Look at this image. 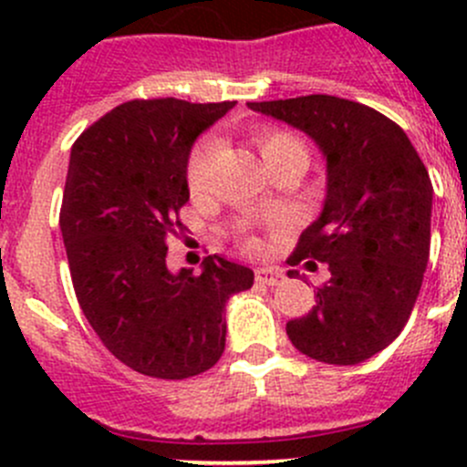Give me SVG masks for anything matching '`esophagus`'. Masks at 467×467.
Wrapping results in <instances>:
<instances>
[{"label":"esophagus","mask_w":467,"mask_h":467,"mask_svg":"<svg viewBox=\"0 0 467 467\" xmlns=\"http://www.w3.org/2000/svg\"><path fill=\"white\" fill-rule=\"evenodd\" d=\"M255 280L260 282V285H268V286H275L277 282L282 280V273L277 271V268H271V266H262L255 271Z\"/></svg>","instance_id":"esophagus-1"}]
</instances>
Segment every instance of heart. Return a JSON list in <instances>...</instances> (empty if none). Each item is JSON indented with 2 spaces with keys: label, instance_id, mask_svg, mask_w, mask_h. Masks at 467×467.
Segmentation results:
<instances>
[{
  "label": "heart",
  "instance_id": "b5f03b06",
  "mask_svg": "<svg viewBox=\"0 0 467 467\" xmlns=\"http://www.w3.org/2000/svg\"><path fill=\"white\" fill-rule=\"evenodd\" d=\"M255 144L266 167L273 162H282V160H303V162H307V146H305L303 140L296 138L294 133H286V130L260 129L255 133ZM219 149V140L207 138L192 150L190 162H187V185H190L192 194H203L207 190Z\"/></svg>",
  "mask_w": 467,
  "mask_h": 467
}]
</instances>
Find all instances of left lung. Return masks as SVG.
Listing matches in <instances>:
<instances>
[{
  "label": "left lung",
  "instance_id": "obj_1",
  "mask_svg": "<svg viewBox=\"0 0 467 467\" xmlns=\"http://www.w3.org/2000/svg\"><path fill=\"white\" fill-rule=\"evenodd\" d=\"M248 108L307 133L327 162L323 212L289 264L325 262L329 280L317 289L312 312L286 323V334L296 350L323 364H361L402 332L420 294L431 239L430 173L407 133L364 103L309 94Z\"/></svg>",
  "mask_w": 467,
  "mask_h": 467
}]
</instances>
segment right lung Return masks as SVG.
<instances>
[{
  "label": "right lung",
  "mask_w": 467,
  "mask_h": 467,
  "mask_svg": "<svg viewBox=\"0 0 467 467\" xmlns=\"http://www.w3.org/2000/svg\"><path fill=\"white\" fill-rule=\"evenodd\" d=\"M233 106L135 99L72 146L60 230L74 291L103 346L149 378L212 368L225 348V303L253 286L251 268L219 255L201 275L167 268V239L190 201L192 144Z\"/></svg>",
  "instance_id": "add662e5"
}]
</instances>
